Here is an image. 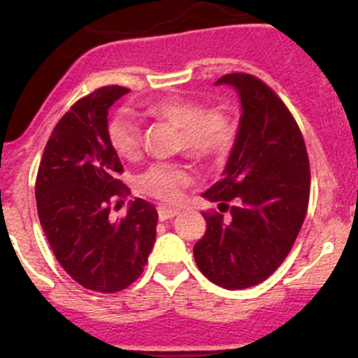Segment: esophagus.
<instances>
[{
  "label": "esophagus",
  "instance_id": "esophagus-1",
  "mask_svg": "<svg viewBox=\"0 0 358 358\" xmlns=\"http://www.w3.org/2000/svg\"><path fill=\"white\" fill-rule=\"evenodd\" d=\"M157 215H159V220H169V218H173V216L178 215V209L171 208V206L161 204L157 208Z\"/></svg>",
  "mask_w": 358,
  "mask_h": 358
}]
</instances>
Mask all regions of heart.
<instances>
[{
    "label": "heart",
    "mask_w": 358,
    "mask_h": 358,
    "mask_svg": "<svg viewBox=\"0 0 358 358\" xmlns=\"http://www.w3.org/2000/svg\"><path fill=\"white\" fill-rule=\"evenodd\" d=\"M154 117L166 119L180 128L183 149L199 157H215L227 152L232 145L234 126L218 109H204L197 102L182 96H166L147 106ZM109 140L119 157L133 161L140 156L142 135L138 119L124 110L115 115L109 124ZM189 169L173 162H156L136 180L140 192L161 201H176L182 189L189 185Z\"/></svg>",
    "instance_id": "heart-1"
}]
</instances>
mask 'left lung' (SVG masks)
Here are the masks:
<instances>
[{
  "label": "left lung",
  "mask_w": 358,
  "mask_h": 358,
  "mask_svg": "<svg viewBox=\"0 0 358 358\" xmlns=\"http://www.w3.org/2000/svg\"><path fill=\"white\" fill-rule=\"evenodd\" d=\"M241 102L236 142L220 182L202 197L223 215H206L194 246L197 266L225 289H246L272 275L291 251L310 196V164L301 131L282 100L251 74H227Z\"/></svg>",
  "instance_id": "1"
}]
</instances>
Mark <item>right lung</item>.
I'll return each mask as SVG.
<instances>
[{
  "label": "right lung",
  "instance_id": "obj_1",
  "mask_svg": "<svg viewBox=\"0 0 358 358\" xmlns=\"http://www.w3.org/2000/svg\"><path fill=\"white\" fill-rule=\"evenodd\" d=\"M128 92L106 86L76 102L52 131L36 178L39 222L53 255L76 282L96 292L135 282L156 243L150 202L129 201L124 218L109 216L112 201L128 187L115 180L122 164L110 145L107 114Z\"/></svg>",
  "mask_w": 358,
  "mask_h": 358
}]
</instances>
